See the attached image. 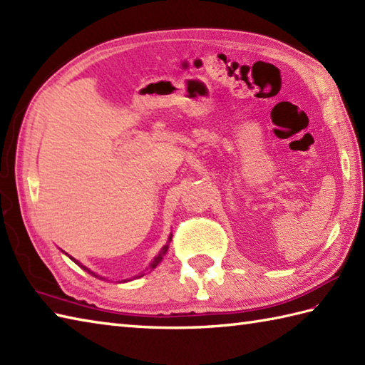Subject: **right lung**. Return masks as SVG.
<instances>
[{
	"label": "right lung",
	"mask_w": 365,
	"mask_h": 365,
	"mask_svg": "<svg viewBox=\"0 0 365 365\" xmlns=\"http://www.w3.org/2000/svg\"><path fill=\"white\" fill-rule=\"evenodd\" d=\"M170 237H173V235H170ZM170 237H169V240H168V243L165 245V246H163V250L160 251V254L157 255V257H155L153 260H152V263H150V269H153L155 267H157L158 265V263L161 262V259H163V255H165L166 254V251H168V247H169V243H170ZM72 259V257H71ZM73 260V259H72ZM73 262H76V260H73ZM76 263H78V262H76ZM78 265H80V263H78ZM81 268H84V269H86L88 271V273H91V271L86 268V267H81ZM91 274H94V273H91ZM96 276V274H94ZM141 276H144V274H139L138 277H141Z\"/></svg>",
	"instance_id": "obj_1"
}]
</instances>
